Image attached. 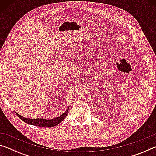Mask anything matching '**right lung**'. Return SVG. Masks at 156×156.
<instances>
[{
	"label": "right lung",
	"instance_id": "right-lung-1",
	"mask_svg": "<svg viewBox=\"0 0 156 156\" xmlns=\"http://www.w3.org/2000/svg\"><path fill=\"white\" fill-rule=\"evenodd\" d=\"M69 109V107H68V109L67 111L63 113V114L60 115L59 117L53 118L51 120H47V119H43V118H27L23 117V116H21L20 115L16 113L17 115L19 117L21 120L24 121L25 122L30 124V125H32L34 126H54L58 125L62 121L65 119V118L67 116L68 113V110Z\"/></svg>",
	"mask_w": 156,
	"mask_h": 156
}]
</instances>
